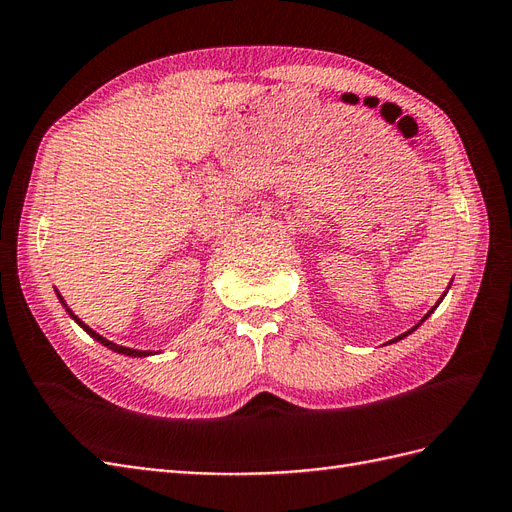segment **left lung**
<instances>
[{
  "label": "left lung",
  "mask_w": 512,
  "mask_h": 512,
  "mask_svg": "<svg viewBox=\"0 0 512 512\" xmlns=\"http://www.w3.org/2000/svg\"><path fill=\"white\" fill-rule=\"evenodd\" d=\"M448 290H450V285H448ZM448 290H445V292H443V296H445V294H448ZM443 296H441V298H439V300H437V305H435V307H432V309H430V311H428V313H426V316H424V318H422V320H419V322H417V324H415V326H413V329H409V331H406V333H402V335H398V337H396V339H391V342H389V344H393V342H400V339H404V337H406V335H411V333H413V331H415V329H417V326H419V324H422V322H424V320H426V318H428V316H430V313H432V311H435V309H437V307H439V303H441V300H443Z\"/></svg>",
  "instance_id": "1"
}]
</instances>
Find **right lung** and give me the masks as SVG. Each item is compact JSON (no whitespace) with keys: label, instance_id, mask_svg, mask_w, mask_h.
Masks as SVG:
<instances>
[{"label":"right lung","instance_id":"1","mask_svg":"<svg viewBox=\"0 0 512 512\" xmlns=\"http://www.w3.org/2000/svg\"><path fill=\"white\" fill-rule=\"evenodd\" d=\"M56 296H58V300H60V303H62V307L67 309V313H69V316H71V320H75L77 324H80L82 329H84V331H86L90 337H93L95 342H99L101 346H106V348H110V350H114V352H119V355H125V357H151V355H157V352H153V350H136V348H125V346H119V344L110 342V339H106V337H103V335H99L97 331L90 329L88 324H84L80 318H77L75 313L69 309V305L64 303V298L60 296V292H58V290H56Z\"/></svg>","mask_w":512,"mask_h":512}]
</instances>
